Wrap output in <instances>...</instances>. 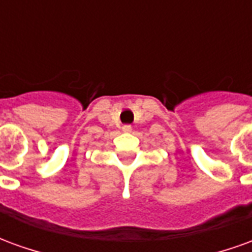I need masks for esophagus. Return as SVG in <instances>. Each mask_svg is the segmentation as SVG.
Here are the masks:
<instances>
[{"label":"esophagus","mask_w":252,"mask_h":252,"mask_svg":"<svg viewBox=\"0 0 252 252\" xmlns=\"http://www.w3.org/2000/svg\"><path fill=\"white\" fill-rule=\"evenodd\" d=\"M121 129H123V132H124V133H129V132L132 131V126H124L123 128H121Z\"/></svg>","instance_id":"esophagus-1"}]
</instances>
